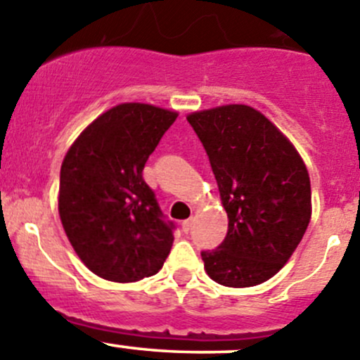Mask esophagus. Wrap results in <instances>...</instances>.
<instances>
[{
	"mask_svg": "<svg viewBox=\"0 0 360 360\" xmlns=\"http://www.w3.org/2000/svg\"><path fill=\"white\" fill-rule=\"evenodd\" d=\"M181 226H183V231H184V233H190L191 228H193V219H186V221H183V224H181Z\"/></svg>",
	"mask_w": 360,
	"mask_h": 360,
	"instance_id": "esophagus-1",
	"label": "esophagus"
}]
</instances>
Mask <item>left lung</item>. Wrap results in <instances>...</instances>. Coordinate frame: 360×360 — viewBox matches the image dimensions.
I'll use <instances>...</instances> for the list:
<instances>
[{
	"mask_svg": "<svg viewBox=\"0 0 360 360\" xmlns=\"http://www.w3.org/2000/svg\"><path fill=\"white\" fill-rule=\"evenodd\" d=\"M212 167L228 233L202 250L214 282L250 288L274 277L292 256L311 216L310 177L288 137L244 104L191 112Z\"/></svg>",
	"mask_w": 360,
	"mask_h": 360,
	"instance_id": "left-lung-1",
	"label": "left lung"
}]
</instances>
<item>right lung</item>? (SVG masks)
Wrapping results in <instances>:
<instances>
[{
  "mask_svg": "<svg viewBox=\"0 0 360 360\" xmlns=\"http://www.w3.org/2000/svg\"><path fill=\"white\" fill-rule=\"evenodd\" d=\"M177 112L125 103L94 120L60 167L59 216L72 249L90 271L111 282L158 274L174 242L143 179L148 158Z\"/></svg>",
  "mask_w": 360,
  "mask_h": 360,
  "instance_id": "add662e5",
  "label": "right lung"
}]
</instances>
